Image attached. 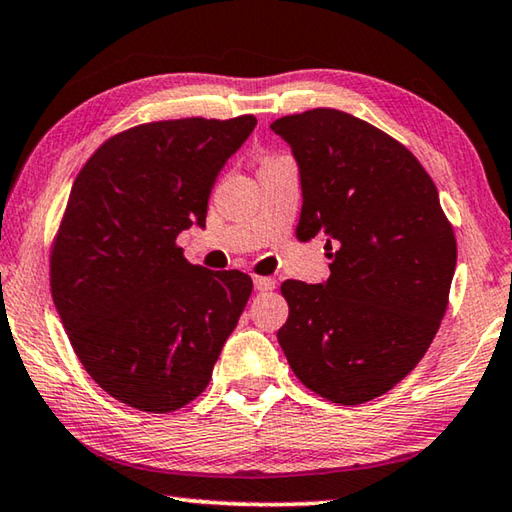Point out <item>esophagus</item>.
<instances>
[{
    "label": "esophagus",
    "instance_id": "esophagus-1",
    "mask_svg": "<svg viewBox=\"0 0 512 512\" xmlns=\"http://www.w3.org/2000/svg\"><path fill=\"white\" fill-rule=\"evenodd\" d=\"M254 288L258 292H270L276 288V281L270 279V276H254Z\"/></svg>",
    "mask_w": 512,
    "mask_h": 512
}]
</instances>
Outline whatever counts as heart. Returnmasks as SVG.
<instances>
[{"label": "heart", "mask_w": 512, "mask_h": 512, "mask_svg": "<svg viewBox=\"0 0 512 512\" xmlns=\"http://www.w3.org/2000/svg\"><path fill=\"white\" fill-rule=\"evenodd\" d=\"M283 155H274V152H263L261 155V166H265V164H270V161H274V159H281Z\"/></svg>", "instance_id": "heart-1"}]
</instances>
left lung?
Masks as SVG:
<instances>
[{"label": "left lung", "mask_w": 512, "mask_h": 512, "mask_svg": "<svg viewBox=\"0 0 512 512\" xmlns=\"http://www.w3.org/2000/svg\"><path fill=\"white\" fill-rule=\"evenodd\" d=\"M299 161L297 238H326L330 279L285 281L276 333L294 375L337 405H362L423 360L450 303L452 222L407 146L357 116L315 107L272 123Z\"/></svg>", "instance_id": "left-lung-1"}]
</instances>
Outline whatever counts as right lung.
I'll return each instance as SVG.
<instances>
[{"label": "right lung", "mask_w": 512, "mask_h": 512, "mask_svg": "<svg viewBox=\"0 0 512 512\" xmlns=\"http://www.w3.org/2000/svg\"><path fill=\"white\" fill-rule=\"evenodd\" d=\"M254 125V114L134 125L71 186L51 297L80 364L123 405L170 414L193 402L247 306L245 272L191 265L175 240L204 227L215 177Z\"/></svg>", "instance_id": "1"}]
</instances>
